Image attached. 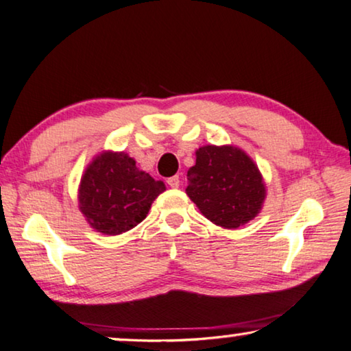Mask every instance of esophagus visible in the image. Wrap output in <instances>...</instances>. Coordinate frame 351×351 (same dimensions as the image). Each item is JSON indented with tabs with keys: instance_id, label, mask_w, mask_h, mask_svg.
<instances>
[{
	"instance_id": "34e87169",
	"label": "esophagus",
	"mask_w": 351,
	"mask_h": 351,
	"mask_svg": "<svg viewBox=\"0 0 351 351\" xmlns=\"http://www.w3.org/2000/svg\"><path fill=\"white\" fill-rule=\"evenodd\" d=\"M167 185H169L171 188H179V186H180V179H179V176L169 177V179H167Z\"/></svg>"
}]
</instances>
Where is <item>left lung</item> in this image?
Returning a JSON list of instances; mask_svg holds the SVG:
<instances>
[{
    "label": "left lung",
    "instance_id": "8db88e82",
    "mask_svg": "<svg viewBox=\"0 0 351 351\" xmlns=\"http://www.w3.org/2000/svg\"><path fill=\"white\" fill-rule=\"evenodd\" d=\"M186 195L207 220L236 230L260 213L266 186L258 166L234 145H204L188 169Z\"/></svg>",
    "mask_w": 351,
    "mask_h": 351
}]
</instances>
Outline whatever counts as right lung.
Here are the masks:
<instances>
[{
    "instance_id": "obj_1",
    "label": "right lung",
    "mask_w": 351,
    "mask_h": 351,
    "mask_svg": "<svg viewBox=\"0 0 351 351\" xmlns=\"http://www.w3.org/2000/svg\"><path fill=\"white\" fill-rule=\"evenodd\" d=\"M165 190L128 154L101 152L80 179L79 209L93 230L117 236L138 226Z\"/></svg>"
}]
</instances>
